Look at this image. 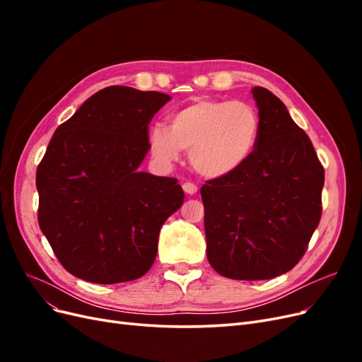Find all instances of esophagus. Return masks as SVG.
<instances>
[{
  "label": "esophagus",
  "mask_w": 362,
  "mask_h": 362,
  "mask_svg": "<svg viewBox=\"0 0 362 362\" xmlns=\"http://www.w3.org/2000/svg\"><path fill=\"white\" fill-rule=\"evenodd\" d=\"M182 189H184V192L187 193V194H194L196 192H198V185L193 184V182L185 181V182L182 184Z\"/></svg>",
  "instance_id": "1"
}]
</instances>
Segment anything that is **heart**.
I'll use <instances>...</instances> for the list:
<instances>
[{"label":"heart","instance_id":"1","mask_svg":"<svg viewBox=\"0 0 362 362\" xmlns=\"http://www.w3.org/2000/svg\"><path fill=\"white\" fill-rule=\"evenodd\" d=\"M259 133V116L250 104L201 98L173 112L169 127L152 125L148 141L152 157L164 166L177 163L187 149L196 172L222 178L249 161Z\"/></svg>","mask_w":362,"mask_h":362}]
</instances>
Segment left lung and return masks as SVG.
Segmentation results:
<instances>
[{
    "mask_svg": "<svg viewBox=\"0 0 362 362\" xmlns=\"http://www.w3.org/2000/svg\"><path fill=\"white\" fill-rule=\"evenodd\" d=\"M259 140L245 166L202 185L206 258L225 278L272 279L303 257L322 217L325 169L310 137L264 87Z\"/></svg>",
    "mask_w": 362,
    "mask_h": 362,
    "instance_id": "obj_1",
    "label": "left lung"
}]
</instances>
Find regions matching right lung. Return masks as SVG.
<instances>
[{
  "label": "right lung",
  "instance_id": "right-lung-1",
  "mask_svg": "<svg viewBox=\"0 0 362 362\" xmlns=\"http://www.w3.org/2000/svg\"><path fill=\"white\" fill-rule=\"evenodd\" d=\"M170 96L110 86L49 140L36 172L37 221L60 264L95 284L133 281L154 264L158 234L184 202L177 178L137 170L148 125Z\"/></svg>",
  "mask_w": 362,
  "mask_h": 362
}]
</instances>
